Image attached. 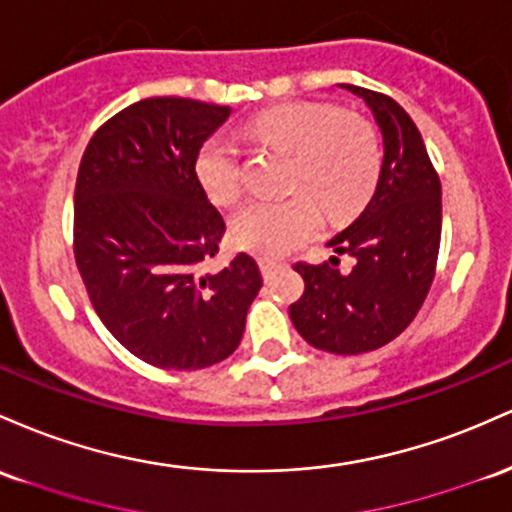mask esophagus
Instances as JSON below:
<instances>
[{
  "instance_id": "1",
  "label": "esophagus",
  "mask_w": 512,
  "mask_h": 512,
  "mask_svg": "<svg viewBox=\"0 0 512 512\" xmlns=\"http://www.w3.org/2000/svg\"><path fill=\"white\" fill-rule=\"evenodd\" d=\"M258 266H261L263 278L271 280V278H275V273H278L280 268H283V263H275V261H268V258H261V263H258Z\"/></svg>"
}]
</instances>
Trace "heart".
Masks as SVG:
<instances>
[{"mask_svg": "<svg viewBox=\"0 0 512 512\" xmlns=\"http://www.w3.org/2000/svg\"><path fill=\"white\" fill-rule=\"evenodd\" d=\"M249 135L290 154L287 200H256L232 215L229 232L239 249L263 258H283L317 234L321 215L348 220L363 210L380 179V140L365 118L341 113L329 103H290L263 111ZM195 176L212 203L229 205L241 193L237 149L225 137H210L195 157Z\"/></svg>", "mask_w": 512, "mask_h": 512, "instance_id": "heart-1", "label": "heart"}]
</instances>
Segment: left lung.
Returning <instances> with one entry per match:
<instances>
[{"label": "left lung", "mask_w": 512, "mask_h": 512, "mask_svg": "<svg viewBox=\"0 0 512 512\" xmlns=\"http://www.w3.org/2000/svg\"><path fill=\"white\" fill-rule=\"evenodd\" d=\"M365 101L382 135L377 188L358 220L329 241L333 254L355 258L350 273L338 258L297 263L304 292L290 319L309 346L336 355L382 348L399 336L426 300L442 229L440 179L409 113L389 96L338 84Z\"/></svg>", "instance_id": "obj_1"}]
</instances>
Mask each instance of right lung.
Segmentation results:
<instances>
[{"label":"right lung","instance_id":"1","mask_svg":"<svg viewBox=\"0 0 512 512\" xmlns=\"http://www.w3.org/2000/svg\"><path fill=\"white\" fill-rule=\"evenodd\" d=\"M232 108L154 96L103 123L74 188V258L108 331L162 370L229 358L261 290L258 263L205 271L225 220L195 176V157Z\"/></svg>","mask_w":512,"mask_h":512}]
</instances>
